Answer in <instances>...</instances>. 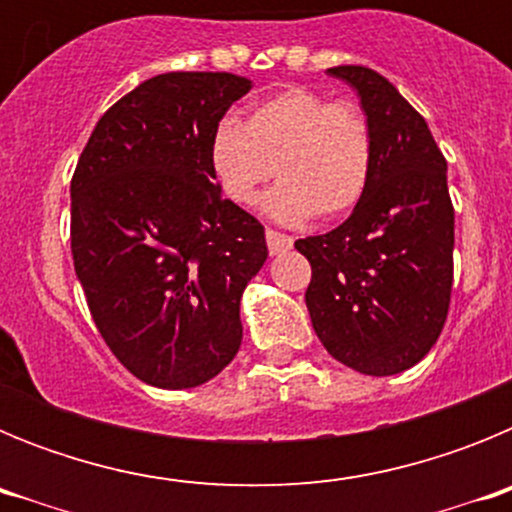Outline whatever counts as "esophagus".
<instances>
[{
	"label": "esophagus",
	"instance_id": "34e87169",
	"mask_svg": "<svg viewBox=\"0 0 512 512\" xmlns=\"http://www.w3.org/2000/svg\"><path fill=\"white\" fill-rule=\"evenodd\" d=\"M292 243H295V238L287 233H279V230H271L266 228V246H269V253L274 256V253H284L292 248Z\"/></svg>",
	"mask_w": 512,
	"mask_h": 512
}]
</instances>
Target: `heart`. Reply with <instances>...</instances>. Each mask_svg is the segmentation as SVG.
I'll list each match as a JSON object with an SVG mask.
<instances>
[{"label":"heart","instance_id":"b5f03b06","mask_svg":"<svg viewBox=\"0 0 512 512\" xmlns=\"http://www.w3.org/2000/svg\"><path fill=\"white\" fill-rule=\"evenodd\" d=\"M372 164V125L359 104L297 84L248 104L243 122L220 120L210 138L212 176L233 205H256L277 169L282 184L266 197V212L279 223L348 215Z\"/></svg>","mask_w":512,"mask_h":512}]
</instances>
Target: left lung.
<instances>
[{
  "label": "left lung",
  "mask_w": 512,
  "mask_h": 512,
  "mask_svg": "<svg viewBox=\"0 0 512 512\" xmlns=\"http://www.w3.org/2000/svg\"><path fill=\"white\" fill-rule=\"evenodd\" d=\"M374 138L372 179L346 223L295 241L312 266L305 292L328 354L361 374L418 364L441 336L454 282V205L428 122L366 66H336Z\"/></svg>",
  "instance_id": "1"
}]
</instances>
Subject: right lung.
I'll list each match as a JSON object with an SVG mask.
<instances>
[{
    "label": "right lung",
    "mask_w": 512,
    "mask_h": 512,
    "mask_svg": "<svg viewBox=\"0 0 512 512\" xmlns=\"http://www.w3.org/2000/svg\"><path fill=\"white\" fill-rule=\"evenodd\" d=\"M251 81L171 71L99 117L71 179V253L89 312L130 374L187 390L243 338L241 295L264 266V225L223 197L210 138Z\"/></svg>",
    "instance_id": "add662e5"
}]
</instances>
